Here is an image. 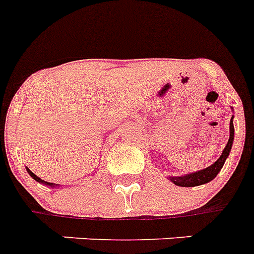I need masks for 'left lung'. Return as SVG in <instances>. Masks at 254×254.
Wrapping results in <instances>:
<instances>
[{
	"mask_svg": "<svg viewBox=\"0 0 254 254\" xmlns=\"http://www.w3.org/2000/svg\"><path fill=\"white\" fill-rule=\"evenodd\" d=\"M234 111V109H232ZM235 129H234V116L231 117L230 121V139H228L227 145L224 147L223 152H222V155L218 160H216L214 164L209 166L205 170L197 171V172H191V174L184 175V176H170V180L174 183L175 185L177 187H198V185L206 184V183H209V181L214 180L216 177V175L219 174L220 170H222V167H223L224 162L230 155L231 148H232V143H234V134Z\"/></svg>",
	"mask_w": 254,
	"mask_h": 254,
	"instance_id": "1",
	"label": "left lung"
}]
</instances>
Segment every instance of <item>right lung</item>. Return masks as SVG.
<instances>
[{
    "label": "right lung",
    "instance_id": "add662e5",
    "mask_svg": "<svg viewBox=\"0 0 254 254\" xmlns=\"http://www.w3.org/2000/svg\"><path fill=\"white\" fill-rule=\"evenodd\" d=\"M26 170H27V172H28V174H30V176L32 177V179H34V180H36V181H38V183H40V184L48 185V187H51V188H53V187H57V184H53V183H48V181H44V180H41L40 177H38V176H36V175H35V174H32V172H31V171L28 170V168H26Z\"/></svg>",
    "mask_w": 254,
    "mask_h": 254
}]
</instances>
